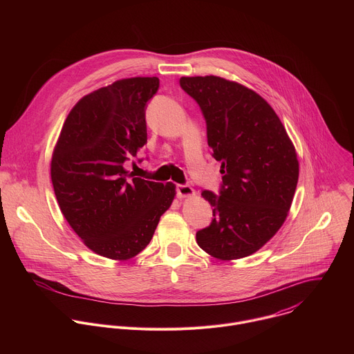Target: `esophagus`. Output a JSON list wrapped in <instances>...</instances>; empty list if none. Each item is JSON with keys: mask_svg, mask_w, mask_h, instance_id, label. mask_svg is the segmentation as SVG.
I'll return each instance as SVG.
<instances>
[{"mask_svg": "<svg viewBox=\"0 0 354 354\" xmlns=\"http://www.w3.org/2000/svg\"><path fill=\"white\" fill-rule=\"evenodd\" d=\"M176 193L178 196L182 197H190L194 194V189L190 187L189 185H176Z\"/></svg>", "mask_w": 354, "mask_h": 354, "instance_id": "1", "label": "esophagus"}]
</instances>
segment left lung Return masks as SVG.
Wrapping results in <instances>:
<instances>
[{"mask_svg": "<svg viewBox=\"0 0 354 354\" xmlns=\"http://www.w3.org/2000/svg\"><path fill=\"white\" fill-rule=\"evenodd\" d=\"M179 84L205 116L207 142L223 174L218 196L201 193L214 218L196 232L197 245L221 261L249 257L288 214L298 182L295 148L255 91L216 75L182 77Z\"/></svg>", "mask_w": 354, "mask_h": 354, "instance_id": "1", "label": "left lung"}]
</instances>
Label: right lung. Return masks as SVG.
Segmentation results:
<instances>
[{
  "instance_id": "add662e5",
  "label": "right lung",
  "mask_w": 354,
  "mask_h": 354,
  "mask_svg": "<svg viewBox=\"0 0 354 354\" xmlns=\"http://www.w3.org/2000/svg\"><path fill=\"white\" fill-rule=\"evenodd\" d=\"M158 88L157 77H136L85 95L55 147L52 182L60 210L100 257L138 255L174 201L172 182L145 180L124 169L147 142L145 108Z\"/></svg>"
}]
</instances>
